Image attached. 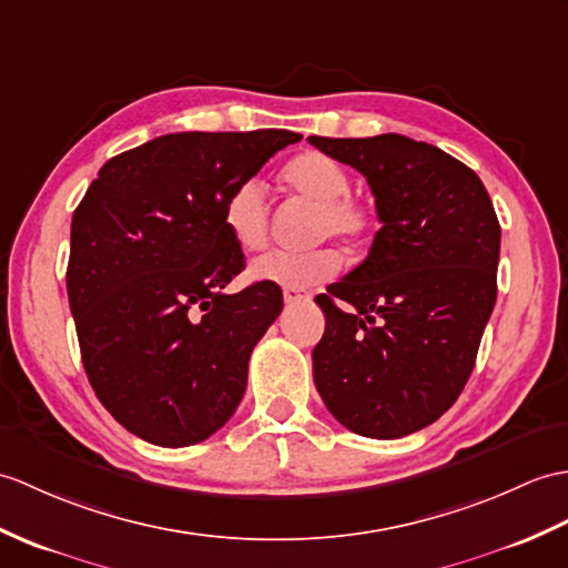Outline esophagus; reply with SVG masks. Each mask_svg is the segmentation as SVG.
I'll list each match as a JSON object with an SVG mask.
<instances>
[{"mask_svg":"<svg viewBox=\"0 0 568 568\" xmlns=\"http://www.w3.org/2000/svg\"><path fill=\"white\" fill-rule=\"evenodd\" d=\"M305 297H307L305 290H300V287H283V300H285V305H295V302L305 300Z\"/></svg>","mask_w":568,"mask_h":568,"instance_id":"34e87169","label":"esophagus"}]
</instances>
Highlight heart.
<instances>
[{
    "label": "heart",
    "mask_w": 568,
    "mask_h": 568,
    "mask_svg": "<svg viewBox=\"0 0 568 568\" xmlns=\"http://www.w3.org/2000/svg\"><path fill=\"white\" fill-rule=\"evenodd\" d=\"M285 186L316 203L314 240L338 236L348 246H363L375 232L373 210L351 197V176L332 156L305 152L283 171ZM222 224L242 252H258L268 242V197L261 179H244L222 203ZM344 258L332 246L312 252H268L258 256L248 275L283 287H310L332 281Z\"/></svg>",
    "instance_id": "heart-1"
}]
</instances>
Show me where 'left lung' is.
Here are the masks:
<instances>
[{"mask_svg": "<svg viewBox=\"0 0 568 568\" xmlns=\"http://www.w3.org/2000/svg\"><path fill=\"white\" fill-rule=\"evenodd\" d=\"M307 140L361 171L382 222L361 266L316 295L326 328L314 385L348 430L404 438L438 420L474 371L496 305L500 224L481 179L428 142Z\"/></svg>", "mask_w": 568, "mask_h": 568, "instance_id": "8db88e82", "label": "left lung"}]
</instances>
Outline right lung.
I'll return each instance as SVG.
<instances>
[{
  "label": "right lung",
  "instance_id": "right-lung-1",
  "mask_svg": "<svg viewBox=\"0 0 568 568\" xmlns=\"http://www.w3.org/2000/svg\"><path fill=\"white\" fill-rule=\"evenodd\" d=\"M300 140L290 130L154 138L105 162L77 205L68 297L82 363L99 402L138 438L195 445L240 406L283 293L275 283L224 293L244 254L222 203Z\"/></svg>",
  "mask_w": 568,
  "mask_h": 568
}]
</instances>
